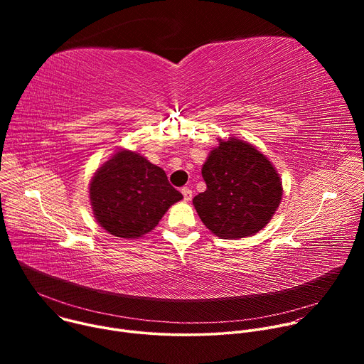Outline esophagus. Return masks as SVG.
<instances>
[{
	"label": "esophagus",
	"mask_w": 364,
	"mask_h": 364,
	"mask_svg": "<svg viewBox=\"0 0 364 364\" xmlns=\"http://www.w3.org/2000/svg\"><path fill=\"white\" fill-rule=\"evenodd\" d=\"M181 193H183V197H184V200H186V201L191 200V197H193V191H191V188H188V187H183V188H181Z\"/></svg>",
	"instance_id": "obj_1"
}]
</instances>
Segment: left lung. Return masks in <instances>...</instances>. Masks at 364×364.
Segmentation results:
<instances>
[{
    "mask_svg": "<svg viewBox=\"0 0 364 364\" xmlns=\"http://www.w3.org/2000/svg\"><path fill=\"white\" fill-rule=\"evenodd\" d=\"M201 176L207 188L193 198V204L204 226L222 239L257 233L281 203L282 183L271 161L237 138L220 141Z\"/></svg>",
    "mask_w": 364,
    "mask_h": 364,
    "instance_id": "1",
    "label": "left lung"
}]
</instances>
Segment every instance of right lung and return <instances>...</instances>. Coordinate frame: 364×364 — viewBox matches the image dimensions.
<instances>
[{
  "mask_svg": "<svg viewBox=\"0 0 364 364\" xmlns=\"http://www.w3.org/2000/svg\"><path fill=\"white\" fill-rule=\"evenodd\" d=\"M89 197L97 223L114 236L136 239L183 198L163 168L132 151H118L93 176Z\"/></svg>",
  "mask_w": 364,
  "mask_h": 364,
  "instance_id": "1",
  "label": "right lung"
}]
</instances>
